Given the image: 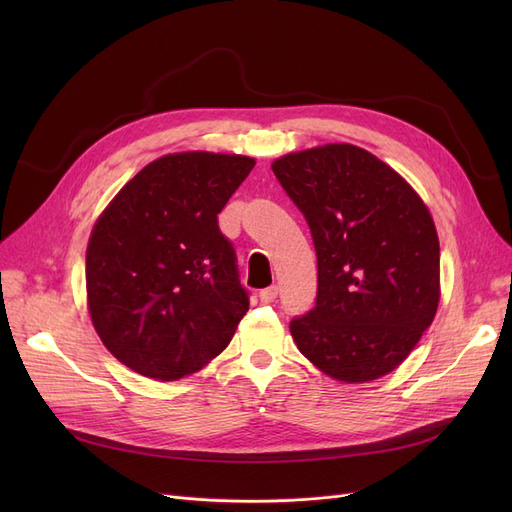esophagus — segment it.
<instances>
[{"mask_svg": "<svg viewBox=\"0 0 512 512\" xmlns=\"http://www.w3.org/2000/svg\"><path fill=\"white\" fill-rule=\"evenodd\" d=\"M278 297V286H267L259 292V299L261 303H274Z\"/></svg>", "mask_w": 512, "mask_h": 512, "instance_id": "34e87169", "label": "esophagus"}]
</instances>
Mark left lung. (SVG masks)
Returning <instances> with one entry per match:
<instances>
[{
	"instance_id": "obj_1",
	"label": "left lung",
	"mask_w": 512,
	"mask_h": 512,
	"mask_svg": "<svg viewBox=\"0 0 512 512\" xmlns=\"http://www.w3.org/2000/svg\"><path fill=\"white\" fill-rule=\"evenodd\" d=\"M317 253L315 307L290 321L299 351L346 384L396 369L440 303V242L411 184L369 151L334 143L272 164Z\"/></svg>"
}]
</instances>
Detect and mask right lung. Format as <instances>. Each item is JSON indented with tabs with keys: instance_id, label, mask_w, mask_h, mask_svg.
I'll return each mask as SVG.
<instances>
[{
	"instance_id": "add662e5",
	"label": "right lung",
	"mask_w": 512,
	"mask_h": 512,
	"mask_svg": "<svg viewBox=\"0 0 512 512\" xmlns=\"http://www.w3.org/2000/svg\"><path fill=\"white\" fill-rule=\"evenodd\" d=\"M253 166L245 155L170 153L99 215L87 247L89 313L132 371L174 382L230 344L249 292L218 213Z\"/></svg>"
}]
</instances>
